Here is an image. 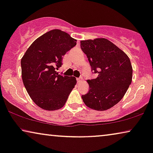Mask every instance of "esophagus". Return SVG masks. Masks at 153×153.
<instances>
[{
  "label": "esophagus",
  "mask_w": 153,
  "mask_h": 153,
  "mask_svg": "<svg viewBox=\"0 0 153 153\" xmlns=\"http://www.w3.org/2000/svg\"><path fill=\"white\" fill-rule=\"evenodd\" d=\"M76 81H77V82H78V83H81V81H83V78H82V77H79V78H76Z\"/></svg>",
  "instance_id": "34e87169"
}]
</instances>
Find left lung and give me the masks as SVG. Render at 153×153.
<instances>
[{
	"label": "left lung",
	"mask_w": 153,
	"mask_h": 153,
	"mask_svg": "<svg viewBox=\"0 0 153 153\" xmlns=\"http://www.w3.org/2000/svg\"><path fill=\"white\" fill-rule=\"evenodd\" d=\"M81 48L97 78L88 79V93L81 96L85 105L105 111L116 105L131 84L132 67L128 56L104 38L81 41Z\"/></svg>",
	"instance_id": "8db88e82"
}]
</instances>
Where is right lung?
Masks as SVG:
<instances>
[{
  "mask_svg": "<svg viewBox=\"0 0 153 153\" xmlns=\"http://www.w3.org/2000/svg\"><path fill=\"white\" fill-rule=\"evenodd\" d=\"M76 41L64 31L50 30L33 42L22 58L24 86L33 101L43 109L62 108L76 85L75 77L58 74L56 71Z\"/></svg>",
  "mask_w": 153,
  "mask_h": 153,
  "instance_id": "add662e5",
  "label": "right lung"
}]
</instances>
